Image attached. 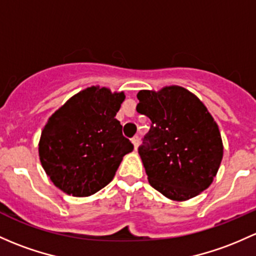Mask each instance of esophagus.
I'll return each mask as SVG.
<instances>
[{"mask_svg":"<svg viewBox=\"0 0 256 256\" xmlns=\"http://www.w3.org/2000/svg\"><path fill=\"white\" fill-rule=\"evenodd\" d=\"M131 141H132V144H134V147H135V150H137V147H138V144H140V137L135 136L132 140H131Z\"/></svg>","mask_w":256,"mask_h":256,"instance_id":"1","label":"esophagus"}]
</instances>
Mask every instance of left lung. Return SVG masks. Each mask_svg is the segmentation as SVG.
<instances>
[{"instance_id": "left-lung-1", "label": "left lung", "mask_w": 256, "mask_h": 256, "mask_svg": "<svg viewBox=\"0 0 256 256\" xmlns=\"http://www.w3.org/2000/svg\"><path fill=\"white\" fill-rule=\"evenodd\" d=\"M136 110L152 121L140 157L150 186L186 201L214 182L223 157L222 137L205 104L180 86L140 90Z\"/></svg>"}]
</instances>
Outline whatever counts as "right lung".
I'll return each mask as SVG.
<instances>
[{"instance_id": "1", "label": "right lung", "mask_w": 256, "mask_h": 256, "mask_svg": "<svg viewBox=\"0 0 256 256\" xmlns=\"http://www.w3.org/2000/svg\"><path fill=\"white\" fill-rule=\"evenodd\" d=\"M124 92L92 86L49 118L39 141V158L56 188L76 198L90 196L114 178L122 157L134 150L115 119Z\"/></svg>"}]
</instances>
